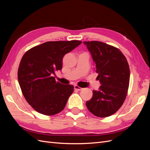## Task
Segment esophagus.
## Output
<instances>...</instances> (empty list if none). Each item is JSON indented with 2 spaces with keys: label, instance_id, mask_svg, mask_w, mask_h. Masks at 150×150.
<instances>
[{
  "label": "esophagus",
  "instance_id": "esophagus-1",
  "mask_svg": "<svg viewBox=\"0 0 150 150\" xmlns=\"http://www.w3.org/2000/svg\"><path fill=\"white\" fill-rule=\"evenodd\" d=\"M74 89H76V90L80 91V90L82 89L83 88H81V87H79V86H78V85H74Z\"/></svg>",
  "mask_w": 150,
  "mask_h": 150
}]
</instances>
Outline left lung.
<instances>
[{"instance_id": "left-lung-1", "label": "left lung", "mask_w": 150, "mask_h": 150, "mask_svg": "<svg viewBox=\"0 0 150 150\" xmlns=\"http://www.w3.org/2000/svg\"><path fill=\"white\" fill-rule=\"evenodd\" d=\"M91 54L101 86L93 91L86 101L88 110L104 117L115 113L123 104L129 87L130 71L128 61L120 49L100 41L83 42Z\"/></svg>"}]
</instances>
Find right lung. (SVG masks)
Returning <instances> with one entry per match:
<instances>
[{"mask_svg": "<svg viewBox=\"0 0 150 150\" xmlns=\"http://www.w3.org/2000/svg\"><path fill=\"white\" fill-rule=\"evenodd\" d=\"M82 42L50 41L27 51L18 69V81L25 99L40 114L54 115L64 108L74 86L56 82L52 74L61 70L65 54Z\"/></svg>", "mask_w": 150, "mask_h": 150, "instance_id": "1", "label": "right lung"}]
</instances>
